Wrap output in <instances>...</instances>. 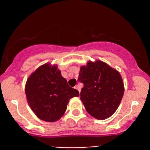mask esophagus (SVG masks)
Wrapping results in <instances>:
<instances>
[{
    "mask_svg": "<svg viewBox=\"0 0 150 150\" xmlns=\"http://www.w3.org/2000/svg\"><path fill=\"white\" fill-rule=\"evenodd\" d=\"M75 89H77V91H78V92L80 93V87H79V86H78V85H76V86H75Z\"/></svg>",
    "mask_w": 150,
    "mask_h": 150,
    "instance_id": "esophagus-1",
    "label": "esophagus"
}]
</instances>
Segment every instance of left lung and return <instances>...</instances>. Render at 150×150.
Wrapping results in <instances>:
<instances>
[{
  "label": "left lung",
  "mask_w": 150,
  "mask_h": 150,
  "mask_svg": "<svg viewBox=\"0 0 150 150\" xmlns=\"http://www.w3.org/2000/svg\"><path fill=\"white\" fill-rule=\"evenodd\" d=\"M78 80L84 84L80 99L91 116L105 120L116 112L124 94L118 70L101 61H89L80 67Z\"/></svg>",
  "instance_id": "left-lung-1"
}]
</instances>
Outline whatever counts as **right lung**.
<instances>
[{"instance_id":"obj_1","label":"right lung","mask_w":150,"mask_h":150,"mask_svg":"<svg viewBox=\"0 0 150 150\" xmlns=\"http://www.w3.org/2000/svg\"><path fill=\"white\" fill-rule=\"evenodd\" d=\"M25 94L29 106L39 119L56 122L63 116L69 100L79 92L68 85L57 65H41L27 79Z\"/></svg>"}]
</instances>
